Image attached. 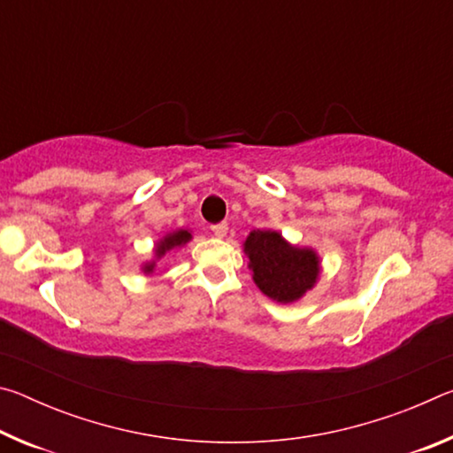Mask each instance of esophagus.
<instances>
[{
	"instance_id": "1",
	"label": "esophagus",
	"mask_w": 453,
	"mask_h": 453,
	"mask_svg": "<svg viewBox=\"0 0 453 453\" xmlns=\"http://www.w3.org/2000/svg\"><path fill=\"white\" fill-rule=\"evenodd\" d=\"M211 232H213V235H216V237H226L227 235V224H224V221H221V224L211 226Z\"/></svg>"
}]
</instances>
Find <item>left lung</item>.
Here are the masks:
<instances>
[{
	"label": "left lung",
	"instance_id": "obj_1",
	"mask_svg": "<svg viewBox=\"0 0 453 453\" xmlns=\"http://www.w3.org/2000/svg\"><path fill=\"white\" fill-rule=\"evenodd\" d=\"M251 280L264 296L278 303H296L316 288L321 273L319 254L294 245L275 229H254L243 242Z\"/></svg>",
	"mask_w": 453,
	"mask_h": 453
}]
</instances>
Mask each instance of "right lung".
I'll return each mask as SVG.
<instances>
[{"mask_svg": "<svg viewBox=\"0 0 453 453\" xmlns=\"http://www.w3.org/2000/svg\"><path fill=\"white\" fill-rule=\"evenodd\" d=\"M191 240H194V235H191V229L188 227H180V229H172V232H167L165 235L159 237L156 245H153L151 259L142 264V272L145 275H151L153 270L157 267V264L162 262L167 254H172V251L175 254V251H180L183 245L189 243Z\"/></svg>", "mask_w": 453, "mask_h": 453, "instance_id": "right-lung-1", "label": "right lung"}]
</instances>
